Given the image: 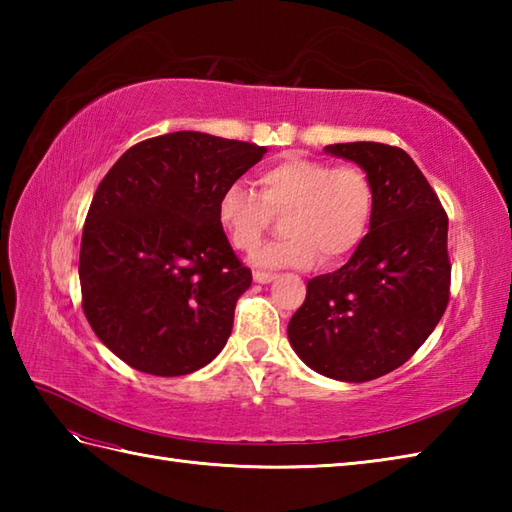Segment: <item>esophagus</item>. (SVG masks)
Returning <instances> with one entry per match:
<instances>
[{"instance_id": "esophagus-1", "label": "esophagus", "mask_w": 512, "mask_h": 512, "mask_svg": "<svg viewBox=\"0 0 512 512\" xmlns=\"http://www.w3.org/2000/svg\"><path fill=\"white\" fill-rule=\"evenodd\" d=\"M277 275L273 273H264V270H257V273H253V279L257 281V284H270Z\"/></svg>"}]
</instances>
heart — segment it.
Segmentation results:
<instances>
[{"instance_id": "b5f03b06", "label": "heart", "mask_w": 512, "mask_h": 512, "mask_svg": "<svg viewBox=\"0 0 512 512\" xmlns=\"http://www.w3.org/2000/svg\"><path fill=\"white\" fill-rule=\"evenodd\" d=\"M259 193L231 182L217 198V224L242 253H255L275 215L286 237L264 246L266 268L341 264L361 246L374 217V184L358 165L286 154L257 173Z\"/></svg>"}]
</instances>
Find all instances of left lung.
<instances>
[{"mask_svg":"<svg viewBox=\"0 0 512 512\" xmlns=\"http://www.w3.org/2000/svg\"><path fill=\"white\" fill-rule=\"evenodd\" d=\"M374 184V217L350 262L308 281L292 314V350L314 372L365 383L407 363L449 303V217L407 151L383 143L328 145Z\"/></svg>","mask_w":512,"mask_h":512,"instance_id":"left-lung-1","label":"left lung"}]
</instances>
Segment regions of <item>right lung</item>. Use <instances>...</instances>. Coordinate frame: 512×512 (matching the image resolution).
Segmentation results:
<instances>
[{"label":"right lung","instance_id":"1","mask_svg":"<svg viewBox=\"0 0 512 512\" xmlns=\"http://www.w3.org/2000/svg\"><path fill=\"white\" fill-rule=\"evenodd\" d=\"M266 147L173 132L129 147L85 217L79 279L94 334L154 376L209 365L253 275L217 224V198Z\"/></svg>","mask_w":512,"mask_h":512}]
</instances>
